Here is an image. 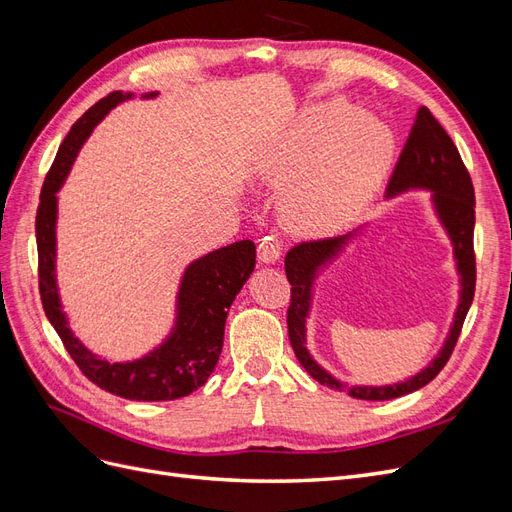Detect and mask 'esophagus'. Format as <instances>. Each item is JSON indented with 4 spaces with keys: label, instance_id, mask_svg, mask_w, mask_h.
<instances>
[{
    "label": "esophagus",
    "instance_id": "obj_1",
    "mask_svg": "<svg viewBox=\"0 0 512 512\" xmlns=\"http://www.w3.org/2000/svg\"><path fill=\"white\" fill-rule=\"evenodd\" d=\"M280 256H282V239L280 237L267 235L260 241V245H258L260 262H267V265H271V262L280 260Z\"/></svg>",
    "mask_w": 512,
    "mask_h": 512
}]
</instances>
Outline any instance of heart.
I'll list each match as a JSON object with an SVG mask.
<instances>
[{"mask_svg":"<svg viewBox=\"0 0 512 512\" xmlns=\"http://www.w3.org/2000/svg\"><path fill=\"white\" fill-rule=\"evenodd\" d=\"M393 138L374 117L344 100L316 104L294 121L273 151L271 173L290 181L286 213L305 228L346 220L374 192L389 166Z\"/></svg>","mask_w":512,"mask_h":512,"instance_id":"heart-1","label":"heart"}]
</instances>
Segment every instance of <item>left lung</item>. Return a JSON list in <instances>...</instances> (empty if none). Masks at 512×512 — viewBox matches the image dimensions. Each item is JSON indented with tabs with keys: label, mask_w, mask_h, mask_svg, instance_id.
I'll list each match as a JSON object with an SVG mask.
<instances>
[{
	"label": "left lung",
	"mask_w": 512,
	"mask_h": 512,
	"mask_svg": "<svg viewBox=\"0 0 512 512\" xmlns=\"http://www.w3.org/2000/svg\"><path fill=\"white\" fill-rule=\"evenodd\" d=\"M410 188L433 190V203L444 228L451 235L457 269L461 273V299L455 314V322L451 327L444 348L433 359L429 367L414 378L391 384V386H348L327 374L305 348V318L309 312V301H312V284L314 275L320 265L333 258L350 235L318 239V241H301L294 245L286 254V277L290 282V307H288V337L294 354L305 371L320 384L329 389L348 391L356 399L367 401H386L412 391L423 389L436 378L442 367L451 359L455 344L459 339L463 320L468 316V309L474 299L476 288V254H474V185L466 164H463L453 138L446 134L440 121L431 115L427 106L416 111L414 126L408 134V141L399 153V160L386 188V196H395Z\"/></svg>",
	"instance_id": "obj_1"
}]
</instances>
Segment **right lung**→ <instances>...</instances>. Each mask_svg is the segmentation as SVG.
<instances>
[{"mask_svg":"<svg viewBox=\"0 0 512 512\" xmlns=\"http://www.w3.org/2000/svg\"><path fill=\"white\" fill-rule=\"evenodd\" d=\"M156 96V94H149ZM130 94L113 91L70 128L46 173L36 213L38 286L44 314L64 342L72 361L100 389L134 401H170L190 395L203 386L224 346L228 309L256 265V245L245 239L220 247L185 269L177 301V324L166 342L132 363H108L91 354L68 327L61 312L55 280V222L57 192L85 138L98 121Z\"/></svg>","mask_w":512,"mask_h":512,"instance_id":"obj_1","label":"right lung"}]
</instances>
